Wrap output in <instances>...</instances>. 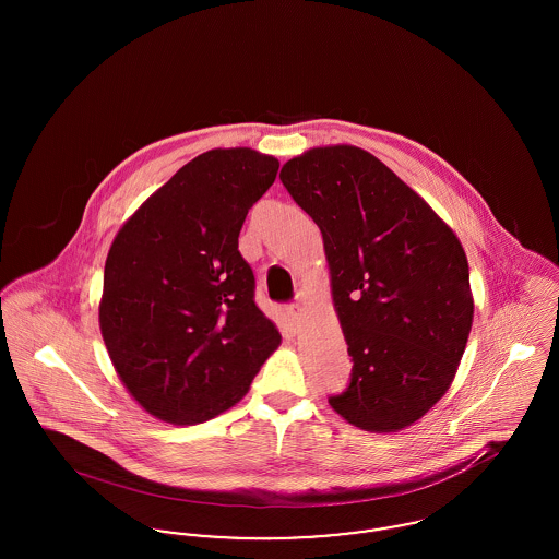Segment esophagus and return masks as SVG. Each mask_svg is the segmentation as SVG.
Returning a JSON list of instances; mask_svg holds the SVG:
<instances>
[{
  "label": "esophagus",
  "instance_id": "obj_1",
  "mask_svg": "<svg viewBox=\"0 0 559 559\" xmlns=\"http://www.w3.org/2000/svg\"><path fill=\"white\" fill-rule=\"evenodd\" d=\"M285 314H287V320H289V326L293 329V333H297L299 331V326H301V308L297 306V304H292V306H287L285 308Z\"/></svg>",
  "mask_w": 559,
  "mask_h": 559
}]
</instances>
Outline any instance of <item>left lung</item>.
<instances>
[{
    "label": "left lung",
    "mask_w": 559,
    "mask_h": 559,
    "mask_svg": "<svg viewBox=\"0 0 559 559\" xmlns=\"http://www.w3.org/2000/svg\"><path fill=\"white\" fill-rule=\"evenodd\" d=\"M322 233L352 372L329 404L347 424L396 431L447 394L472 331L465 251L426 201L371 153L312 148L281 169Z\"/></svg>",
    "instance_id": "obj_1"
}]
</instances>
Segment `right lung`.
I'll return each mask as SVG.
<instances>
[{
  "mask_svg": "<svg viewBox=\"0 0 559 559\" xmlns=\"http://www.w3.org/2000/svg\"><path fill=\"white\" fill-rule=\"evenodd\" d=\"M276 171L278 160L251 148L207 151L110 245L103 340L128 392L160 421L194 426L228 411L281 344L239 251L247 212Z\"/></svg>",
  "mask_w": 559,
  "mask_h": 559,
  "instance_id": "right-lung-1",
  "label": "right lung"
}]
</instances>
